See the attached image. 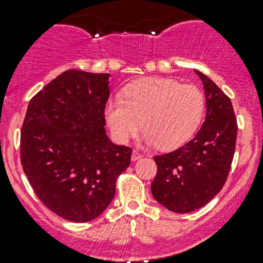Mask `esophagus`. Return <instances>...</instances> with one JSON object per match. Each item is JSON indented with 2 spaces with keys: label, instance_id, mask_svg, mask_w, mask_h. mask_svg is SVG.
Returning a JSON list of instances; mask_svg holds the SVG:
<instances>
[{
  "label": "esophagus",
  "instance_id": "1",
  "mask_svg": "<svg viewBox=\"0 0 263 263\" xmlns=\"http://www.w3.org/2000/svg\"><path fill=\"white\" fill-rule=\"evenodd\" d=\"M141 158H142V154H140L139 151H134V153H132V156H131V160L137 161V160H140Z\"/></svg>",
  "mask_w": 263,
  "mask_h": 263
}]
</instances>
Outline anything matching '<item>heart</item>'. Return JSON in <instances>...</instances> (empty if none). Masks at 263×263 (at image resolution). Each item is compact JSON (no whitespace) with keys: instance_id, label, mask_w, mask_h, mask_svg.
Wrapping results in <instances>:
<instances>
[{"instance_id":"b5f03b06","label":"heart","mask_w":263,"mask_h":263,"mask_svg":"<svg viewBox=\"0 0 263 263\" xmlns=\"http://www.w3.org/2000/svg\"><path fill=\"white\" fill-rule=\"evenodd\" d=\"M205 97L195 85L173 79L144 78L123 89V100L105 104L104 116L116 141L126 142L137 129L142 140L161 150H173L188 141L202 121Z\"/></svg>"}]
</instances>
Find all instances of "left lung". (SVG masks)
Instances as JSON below:
<instances>
[{"label":"left lung","mask_w":263,"mask_h":263,"mask_svg":"<svg viewBox=\"0 0 263 263\" xmlns=\"http://www.w3.org/2000/svg\"><path fill=\"white\" fill-rule=\"evenodd\" d=\"M206 97V118L184 146L154 156L158 172L151 193L173 213H192L220 192L232 165L237 141V118L232 102L215 82L196 70Z\"/></svg>","instance_id":"8db88e82"}]
</instances>
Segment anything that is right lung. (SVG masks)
Returning a JSON list of instances; mask_svg holds the SVG:
<instances>
[{
    "label": "right lung",
    "mask_w": 263,
    "mask_h": 263,
    "mask_svg": "<svg viewBox=\"0 0 263 263\" xmlns=\"http://www.w3.org/2000/svg\"><path fill=\"white\" fill-rule=\"evenodd\" d=\"M109 73L68 70L35 94L20 137L21 165L39 200L58 216L86 222L112 202L132 148L105 134Z\"/></svg>",
    "instance_id": "1"
}]
</instances>
